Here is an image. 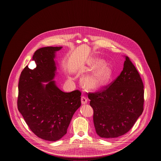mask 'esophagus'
Returning <instances> with one entry per match:
<instances>
[{
  "label": "esophagus",
  "instance_id": "esophagus-1",
  "mask_svg": "<svg viewBox=\"0 0 161 161\" xmlns=\"http://www.w3.org/2000/svg\"><path fill=\"white\" fill-rule=\"evenodd\" d=\"M81 103H82V104H86L87 103V99L85 97H84V96L81 97Z\"/></svg>",
  "mask_w": 161,
  "mask_h": 161
}]
</instances>
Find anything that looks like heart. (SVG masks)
Listing matches in <instances>:
<instances>
[{
  "instance_id": "b5f03b06",
  "label": "heart",
  "mask_w": 161,
  "mask_h": 161,
  "mask_svg": "<svg viewBox=\"0 0 161 161\" xmlns=\"http://www.w3.org/2000/svg\"><path fill=\"white\" fill-rule=\"evenodd\" d=\"M86 71L92 73L83 78L82 84L89 91H97L103 88L108 83L113 74L110 64L98 58L88 61Z\"/></svg>"
}]
</instances>
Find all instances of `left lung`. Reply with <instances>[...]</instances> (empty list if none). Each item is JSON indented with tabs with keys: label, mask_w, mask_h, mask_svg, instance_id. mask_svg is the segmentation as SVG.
I'll use <instances>...</instances> for the list:
<instances>
[{
	"label": "left lung",
	"mask_w": 161,
	"mask_h": 161,
	"mask_svg": "<svg viewBox=\"0 0 161 161\" xmlns=\"http://www.w3.org/2000/svg\"><path fill=\"white\" fill-rule=\"evenodd\" d=\"M123 71L103 91L89 93L93 124L101 138H118L127 133L142 115L144 85L138 70L124 56Z\"/></svg>",
	"instance_id": "obj_1"
}]
</instances>
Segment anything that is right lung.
Listing matches in <instances>:
<instances>
[{
  "mask_svg": "<svg viewBox=\"0 0 161 161\" xmlns=\"http://www.w3.org/2000/svg\"><path fill=\"white\" fill-rule=\"evenodd\" d=\"M62 46L38 49L32 57L36 67L26 66L19 82L17 107L31 131L49 141L60 139L67 133L71 119L81 106V92H63L54 80L56 53Z\"/></svg>",
  "mask_w": 161,
  "mask_h": 161,
  "instance_id": "1",
  "label": "right lung"
}]
</instances>
